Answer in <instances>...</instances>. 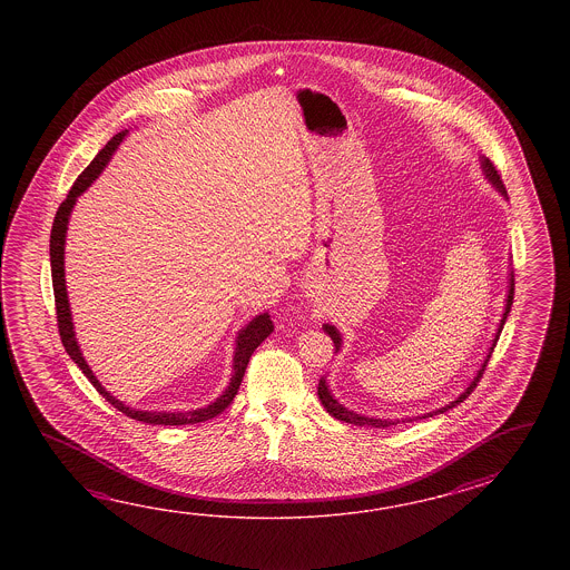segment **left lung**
I'll list each match as a JSON object with an SVG mask.
<instances>
[{
    "label": "left lung",
    "mask_w": 570,
    "mask_h": 570,
    "mask_svg": "<svg viewBox=\"0 0 570 570\" xmlns=\"http://www.w3.org/2000/svg\"><path fill=\"white\" fill-rule=\"evenodd\" d=\"M481 167L484 170V177L489 179V181L493 183V187H495L497 191L501 195H505L508 197V191H505V185L501 181V175L497 173L495 167H493V163L489 160V158H481ZM513 273H509V289H508V299H505V312H503V317H501V324L497 327L495 340H493V346L489 348V354H487V358H484V363L481 364V368H479V373L474 376L473 381H471V385L464 389V393H461L459 397L454 401H450L449 405H444V407H440L436 412L424 413V415H417V417H401V420H381V417H366V415H361V413L351 412V410H346L342 403L334 400V395L330 393V389H327L326 376H322L320 379V385H317V395H320V401H322V405L326 407V412L330 415H334L336 420L340 422H346V424L354 425H371V428H389V425H397L403 422H413V420H425V417H432V415H438V413L449 412L452 407H456L459 403L466 400L471 393H473L474 387L479 385V381H481V376L484 373V366H487V361H489V356H491V352L495 348L497 340H499V334H501V330L505 326V320H508L509 309H511V303H513ZM324 332H326L327 336L332 338L334 342V346H336V352L340 351V346H342V338H340V332L334 326H330V324H324Z\"/></svg>",
    "instance_id": "8db88e82"
}]
</instances>
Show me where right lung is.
Segmentation results:
<instances>
[{"label":"right lung","mask_w":570,"mask_h":570,"mask_svg":"<svg viewBox=\"0 0 570 570\" xmlns=\"http://www.w3.org/2000/svg\"><path fill=\"white\" fill-rule=\"evenodd\" d=\"M128 134V130L118 132L108 145L104 146L96 158L89 163L77 181L73 183L71 191L67 195V199L59 206V212L55 216L52 222V230H50V271H52V289H55V305H57V322H59V334H61L62 346L67 354L73 358V363L83 371V375L89 379V383L99 391L101 397H106L118 412L132 417L136 422H145V424L153 425H185V424H199V422H207L212 417H216L218 413L224 412L232 400L236 397L240 383H243L244 371L248 366V361L253 356V352L263 344V340L267 338L268 334L275 330L273 322H271V315L261 314L256 315L255 320L243 327L238 332V338H236V348H234V361H232V379L228 389L219 395L218 400L214 403H209L207 407L202 410H191V412H140V410H134L128 407L126 403H121L120 400H116L114 395H109L106 389L101 387V383L97 381V376L94 375V371L89 368V364L86 363L81 348L77 344L73 332V320H71V309H69V297H67V285H65V236H67V224H69V216L73 212L75 202L77 197L86 191L87 187L91 183L96 181L97 175L101 170L106 169V165L109 163V158L114 155V150L118 148L124 136Z\"/></svg>","instance_id":"right-lung-1"}]
</instances>
